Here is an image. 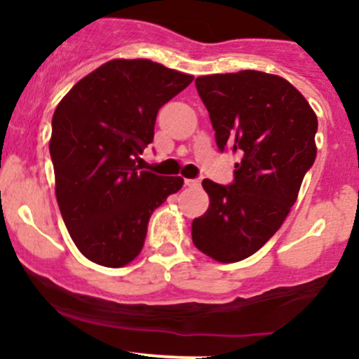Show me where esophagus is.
<instances>
[{"mask_svg": "<svg viewBox=\"0 0 359 359\" xmlns=\"http://www.w3.org/2000/svg\"><path fill=\"white\" fill-rule=\"evenodd\" d=\"M185 185H187V187H199L201 180L199 179H185Z\"/></svg>", "mask_w": 359, "mask_h": 359, "instance_id": "obj_1", "label": "esophagus"}]
</instances>
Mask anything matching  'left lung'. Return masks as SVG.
<instances>
[{
	"label": "left lung",
	"instance_id": "8db88e82",
	"mask_svg": "<svg viewBox=\"0 0 359 359\" xmlns=\"http://www.w3.org/2000/svg\"><path fill=\"white\" fill-rule=\"evenodd\" d=\"M221 151L240 158L234 180L204 179L209 209L192 221L197 250L221 263L251 257L278 231L316 160L317 116L283 77L259 71L196 79Z\"/></svg>",
	"mask_w": 359,
	"mask_h": 359
}]
</instances>
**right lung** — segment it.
Here are the masks:
<instances>
[{
    "label": "right lung",
    "mask_w": 359,
    "mask_h": 359,
    "mask_svg": "<svg viewBox=\"0 0 359 359\" xmlns=\"http://www.w3.org/2000/svg\"><path fill=\"white\" fill-rule=\"evenodd\" d=\"M194 77L147 59H114L90 72L52 118L55 197L72 241L90 262L119 269L143 248L151 212L182 177L142 170L158 109Z\"/></svg>",
    "instance_id": "add662e5"
}]
</instances>
